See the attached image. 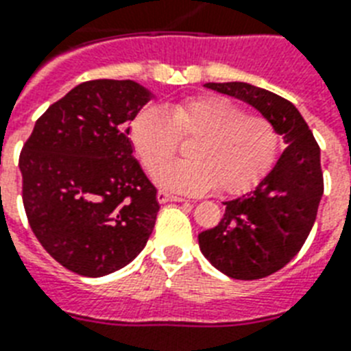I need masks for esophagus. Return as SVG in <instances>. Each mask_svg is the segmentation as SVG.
I'll use <instances>...</instances> for the list:
<instances>
[{
    "mask_svg": "<svg viewBox=\"0 0 351 351\" xmlns=\"http://www.w3.org/2000/svg\"><path fill=\"white\" fill-rule=\"evenodd\" d=\"M158 201L159 203H183L184 199L179 197V195H173V193H168L165 190H159L158 192Z\"/></svg>",
    "mask_w": 351,
    "mask_h": 351,
    "instance_id": "34e87169",
    "label": "esophagus"
}]
</instances>
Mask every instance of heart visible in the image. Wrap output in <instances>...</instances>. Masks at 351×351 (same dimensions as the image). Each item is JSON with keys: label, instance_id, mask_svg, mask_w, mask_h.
Instances as JSON below:
<instances>
[{"label": "heart", "instance_id": "b5f03b06", "mask_svg": "<svg viewBox=\"0 0 351 351\" xmlns=\"http://www.w3.org/2000/svg\"><path fill=\"white\" fill-rule=\"evenodd\" d=\"M181 136H199L190 160L167 163ZM130 139L147 172L165 162L154 179L172 192L201 193L217 184L223 192L250 186L270 165L277 136L268 119L219 96H201L168 106H147L136 116Z\"/></svg>", "mask_w": 351, "mask_h": 351}]
</instances>
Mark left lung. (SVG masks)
<instances>
[{
	"label": "left lung",
	"mask_w": 351,
	"mask_h": 351,
	"mask_svg": "<svg viewBox=\"0 0 351 351\" xmlns=\"http://www.w3.org/2000/svg\"><path fill=\"white\" fill-rule=\"evenodd\" d=\"M204 86L255 108L287 147L257 186L224 201L219 224L197 237L204 257L224 276L261 279L295 257L315 223L324 190L321 150L301 112L285 97L241 81Z\"/></svg>",
	"instance_id": "1"
}]
</instances>
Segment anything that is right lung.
<instances>
[{"label":"right lung","mask_w":351,"mask_h":351,"mask_svg":"<svg viewBox=\"0 0 351 351\" xmlns=\"http://www.w3.org/2000/svg\"><path fill=\"white\" fill-rule=\"evenodd\" d=\"M156 94L132 80H94L39 117L19 156L23 204L45 250L66 270L103 277L152 234L158 190L134 158L130 123Z\"/></svg>","instance_id":"obj_1"}]
</instances>
